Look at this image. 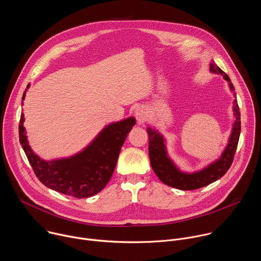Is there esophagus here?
<instances>
[{"label": "esophagus", "instance_id": "1", "mask_svg": "<svg viewBox=\"0 0 261 261\" xmlns=\"http://www.w3.org/2000/svg\"><path fill=\"white\" fill-rule=\"evenodd\" d=\"M135 116L139 125H143L147 120V113L144 107H137L135 110Z\"/></svg>", "mask_w": 261, "mask_h": 261}]
</instances>
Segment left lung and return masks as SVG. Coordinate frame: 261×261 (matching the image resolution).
Wrapping results in <instances>:
<instances>
[{"instance_id":"obj_1","label":"left lung","mask_w":261,"mask_h":261,"mask_svg":"<svg viewBox=\"0 0 261 261\" xmlns=\"http://www.w3.org/2000/svg\"><path fill=\"white\" fill-rule=\"evenodd\" d=\"M210 70L214 73L223 75L224 80L229 83L231 91H234V87L231 84L227 74L224 71H222L214 62L211 63ZM233 111L236 116V123L232 128L229 142L224 152L221 155V158L213 164L208 165L206 168L194 173H185L179 171L172 163V161L167 157L163 137L156 130L147 128L146 132L148 133V155H150L152 168L159 179L165 185L179 190H195L212 184L213 181L224 175L233 162L241 134V114L237 100H234Z\"/></svg>"}]
</instances>
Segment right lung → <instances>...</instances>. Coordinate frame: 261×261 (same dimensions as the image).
I'll list each match as a JSON object with an SVG mask.
<instances>
[{
  "instance_id": "right-lung-1",
  "label": "right lung",
  "mask_w": 261,
  "mask_h": 261,
  "mask_svg": "<svg viewBox=\"0 0 261 261\" xmlns=\"http://www.w3.org/2000/svg\"><path fill=\"white\" fill-rule=\"evenodd\" d=\"M135 123L134 118H129L110 124L82 153L68 159L47 162L31 150L23 128V114H21L18 128L19 141L36 176L44 186L66 195L87 198L100 192L109 181L115 171L121 147Z\"/></svg>"
}]
</instances>
